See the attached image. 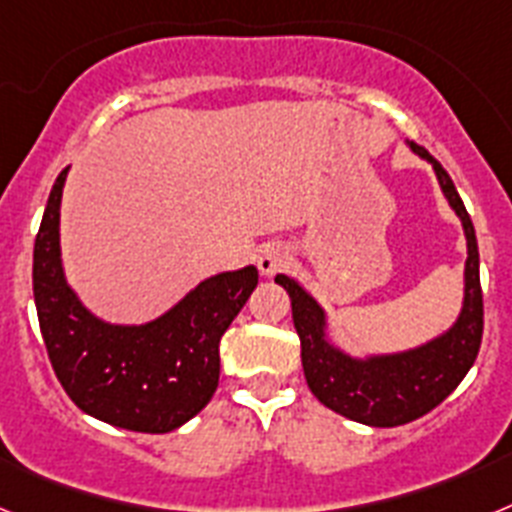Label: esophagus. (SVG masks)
Returning <instances> with one entry per match:
<instances>
[{"mask_svg":"<svg viewBox=\"0 0 512 512\" xmlns=\"http://www.w3.org/2000/svg\"><path fill=\"white\" fill-rule=\"evenodd\" d=\"M287 259V248L279 246V243H266L259 251V256H256V266H259V271L264 277H271V274H277V271L287 264Z\"/></svg>","mask_w":512,"mask_h":512,"instance_id":"1","label":"esophagus"}]
</instances>
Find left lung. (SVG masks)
I'll return each instance as SVG.
<instances>
[{"mask_svg":"<svg viewBox=\"0 0 512 512\" xmlns=\"http://www.w3.org/2000/svg\"><path fill=\"white\" fill-rule=\"evenodd\" d=\"M410 148L433 164L438 184L449 205L461 217L467 235L464 307L449 333L405 354L351 359L325 341V312L320 310L318 302L295 279L277 274V284L287 289L292 300V320L302 346V369L312 395L333 413L374 428L405 425L441 405L472 369L485 328L477 235L467 207L461 202L451 176L436 158L415 143H410Z\"/></svg>","mask_w":512,"mask_h":512,"instance_id":"obj_1","label":"left lung"}]
</instances>
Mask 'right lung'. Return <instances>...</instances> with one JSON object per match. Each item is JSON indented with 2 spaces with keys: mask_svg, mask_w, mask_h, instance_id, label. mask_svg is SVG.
<instances>
[{
  "mask_svg": "<svg viewBox=\"0 0 512 512\" xmlns=\"http://www.w3.org/2000/svg\"><path fill=\"white\" fill-rule=\"evenodd\" d=\"M58 174L33 251V295L53 372L76 408L138 433H169L200 413L220 379V338L259 284L256 266L225 271L194 287L146 325L102 323L66 284Z\"/></svg>",
  "mask_w": 512,
  "mask_h": 512,
  "instance_id": "right-lung-1",
  "label": "right lung"
}]
</instances>
